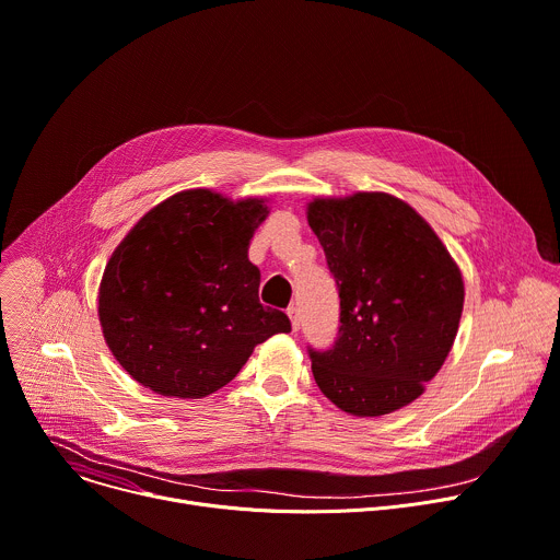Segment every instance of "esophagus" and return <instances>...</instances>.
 Masks as SVG:
<instances>
[{
    "label": "esophagus",
    "mask_w": 560,
    "mask_h": 560,
    "mask_svg": "<svg viewBox=\"0 0 560 560\" xmlns=\"http://www.w3.org/2000/svg\"><path fill=\"white\" fill-rule=\"evenodd\" d=\"M288 317H290L292 330H299V324H301V315H299V308H296V306H290V308H288Z\"/></svg>",
    "instance_id": "esophagus-1"
}]
</instances>
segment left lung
I'll list each match as a JSON object with an SVG mask.
<instances>
[{
	"label": "left lung",
	"instance_id": "1",
	"mask_svg": "<svg viewBox=\"0 0 560 560\" xmlns=\"http://www.w3.org/2000/svg\"><path fill=\"white\" fill-rule=\"evenodd\" d=\"M339 290V330L308 348L322 393L377 418L411 404L442 369L460 324L465 283L431 225L384 191L308 202Z\"/></svg>",
	"mask_w": 560,
	"mask_h": 560
}]
</instances>
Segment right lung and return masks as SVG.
Listing matches in <instances>:
<instances>
[{"label":"right lung","instance_id":"1","mask_svg":"<svg viewBox=\"0 0 560 560\" xmlns=\"http://www.w3.org/2000/svg\"><path fill=\"white\" fill-rule=\"evenodd\" d=\"M266 217L264 198L187 189L149 210L114 249L97 315L138 384L206 397L236 377L254 346L290 330L285 313L259 301L261 272L247 259Z\"/></svg>","mask_w":560,"mask_h":560}]
</instances>
